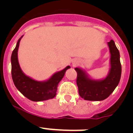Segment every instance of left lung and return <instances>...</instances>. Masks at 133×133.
<instances>
[{
	"mask_svg": "<svg viewBox=\"0 0 133 133\" xmlns=\"http://www.w3.org/2000/svg\"><path fill=\"white\" fill-rule=\"evenodd\" d=\"M110 51V69L105 78L94 79L85 70L75 68L77 72V84L81 98L87 101H100L110 96L119 83L121 76L120 53L113 40L107 43Z\"/></svg>",
	"mask_w": 133,
	"mask_h": 133,
	"instance_id": "8db88e82",
	"label": "left lung"
}]
</instances>
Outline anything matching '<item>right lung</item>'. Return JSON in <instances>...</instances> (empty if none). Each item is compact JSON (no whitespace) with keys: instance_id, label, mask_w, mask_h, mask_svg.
<instances>
[{"instance_id":"1","label":"right lung","mask_w":133,"mask_h":133,"mask_svg":"<svg viewBox=\"0 0 133 133\" xmlns=\"http://www.w3.org/2000/svg\"><path fill=\"white\" fill-rule=\"evenodd\" d=\"M23 36L18 39L11 55V74L14 84L24 97L32 101H43L53 98L56 95L58 83L70 66H67L44 81H36L26 75L20 66L18 59V47Z\"/></svg>"}]
</instances>
